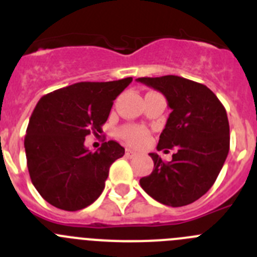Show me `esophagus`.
<instances>
[{"instance_id":"esophagus-1","label":"esophagus","mask_w":257,"mask_h":257,"mask_svg":"<svg viewBox=\"0 0 257 257\" xmlns=\"http://www.w3.org/2000/svg\"><path fill=\"white\" fill-rule=\"evenodd\" d=\"M136 154L138 153H136L135 151H133V149H126V156L128 157V158H134V157H136Z\"/></svg>"}]
</instances>
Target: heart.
<instances>
[{
    "label": "heart",
    "instance_id": "b5f03b06",
    "mask_svg": "<svg viewBox=\"0 0 257 257\" xmlns=\"http://www.w3.org/2000/svg\"><path fill=\"white\" fill-rule=\"evenodd\" d=\"M118 134L122 139H124L128 144L134 145V147H140V145L145 144L149 139V133L147 131V128L138 126V124H126V126L119 128Z\"/></svg>",
    "mask_w": 257,
    "mask_h": 257
}]
</instances>
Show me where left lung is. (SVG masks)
Returning <instances> with one entry per match:
<instances>
[{
	"label": "left lung",
	"mask_w": 257,
	"mask_h": 257,
	"mask_svg": "<svg viewBox=\"0 0 257 257\" xmlns=\"http://www.w3.org/2000/svg\"><path fill=\"white\" fill-rule=\"evenodd\" d=\"M136 81L167 99L172 112L157 149H176L170 162L151 153L154 169L140 179V185L166 206L193 203L212 187L229 153L225 108L207 86L183 77H140Z\"/></svg>",
	"instance_id": "left-lung-1"
}]
</instances>
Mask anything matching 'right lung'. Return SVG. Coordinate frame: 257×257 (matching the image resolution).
<instances>
[{
  "instance_id": "obj_1",
  "label": "right lung",
  "mask_w": 257,
  "mask_h": 257,
  "mask_svg": "<svg viewBox=\"0 0 257 257\" xmlns=\"http://www.w3.org/2000/svg\"><path fill=\"white\" fill-rule=\"evenodd\" d=\"M133 81L78 82L40 99L24 138L31 180L42 198L60 210L78 211L94 203L105 187L109 167L124 154L114 140L96 152L85 138L101 133L115 97Z\"/></svg>"
}]
</instances>
